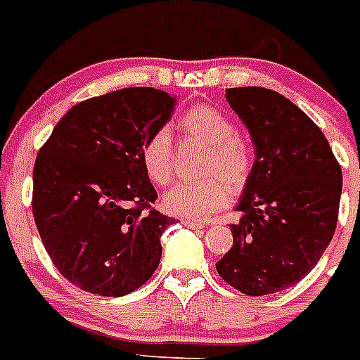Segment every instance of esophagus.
I'll use <instances>...</instances> for the list:
<instances>
[{
    "label": "esophagus",
    "mask_w": 360,
    "mask_h": 360,
    "mask_svg": "<svg viewBox=\"0 0 360 360\" xmlns=\"http://www.w3.org/2000/svg\"><path fill=\"white\" fill-rule=\"evenodd\" d=\"M183 226L190 227V229H201V227H205L203 221H195V220H183Z\"/></svg>",
    "instance_id": "1"
}]
</instances>
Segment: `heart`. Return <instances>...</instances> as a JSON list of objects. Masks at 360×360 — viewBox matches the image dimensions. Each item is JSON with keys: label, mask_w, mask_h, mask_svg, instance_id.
<instances>
[{"label": "heart", "mask_w": 360, "mask_h": 360, "mask_svg": "<svg viewBox=\"0 0 360 360\" xmlns=\"http://www.w3.org/2000/svg\"><path fill=\"white\" fill-rule=\"evenodd\" d=\"M175 129L185 139L205 144L201 174L195 181H183L172 186L162 198L165 209L186 220L205 218L207 214L229 203L233 186L248 181L253 166V153L248 140L236 133L235 124L226 112L212 105H194L181 114ZM140 162L148 179L157 186H166L174 179V146L168 131L150 134L140 150Z\"/></svg>", "instance_id": "b5f03b06"}]
</instances>
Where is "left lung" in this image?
<instances>
[{"instance_id":"left-lung-1","label":"left lung","mask_w":360,"mask_h":360,"mask_svg":"<svg viewBox=\"0 0 360 360\" xmlns=\"http://www.w3.org/2000/svg\"><path fill=\"white\" fill-rule=\"evenodd\" d=\"M226 99L257 157L236 207L242 218L231 226L233 246L216 270L242 294L266 296L302 281L329 246L342 170L320 127L279 92L240 86Z\"/></svg>"}]
</instances>
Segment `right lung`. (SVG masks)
<instances>
[{"instance_id": "obj_1", "label": "right lung", "mask_w": 360, "mask_h": 360, "mask_svg": "<svg viewBox=\"0 0 360 360\" xmlns=\"http://www.w3.org/2000/svg\"><path fill=\"white\" fill-rule=\"evenodd\" d=\"M175 98L133 86L81 101L37 155L33 216L63 277L90 294L120 297L144 285L175 220L160 214L140 150L172 118Z\"/></svg>"}]
</instances>
